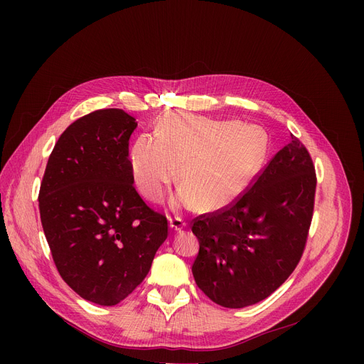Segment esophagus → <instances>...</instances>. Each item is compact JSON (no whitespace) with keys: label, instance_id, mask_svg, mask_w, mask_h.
Listing matches in <instances>:
<instances>
[{"label":"esophagus","instance_id":"obj_1","mask_svg":"<svg viewBox=\"0 0 364 364\" xmlns=\"http://www.w3.org/2000/svg\"><path fill=\"white\" fill-rule=\"evenodd\" d=\"M187 223L184 220H181L180 217H174V218H169V228L172 232H181L183 228H186Z\"/></svg>","mask_w":364,"mask_h":364}]
</instances>
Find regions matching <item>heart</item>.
Segmentation results:
<instances>
[{
  "instance_id": "obj_1",
  "label": "heart",
  "mask_w": 364,
  "mask_h": 364,
  "mask_svg": "<svg viewBox=\"0 0 364 364\" xmlns=\"http://www.w3.org/2000/svg\"><path fill=\"white\" fill-rule=\"evenodd\" d=\"M267 143L254 127L192 113H168L156 137L143 134L129 151L134 184L147 200H159L176 181L172 205L217 213L237 202L262 169Z\"/></svg>"
}]
</instances>
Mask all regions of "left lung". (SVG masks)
<instances>
[{
    "mask_svg": "<svg viewBox=\"0 0 364 364\" xmlns=\"http://www.w3.org/2000/svg\"><path fill=\"white\" fill-rule=\"evenodd\" d=\"M316 183L310 153L292 136L237 202L199 215L192 227L199 239L192 267L199 289L225 309L270 296L304 252Z\"/></svg>",
    "mask_w": 364,
    "mask_h": 364,
    "instance_id": "1",
    "label": "left lung"
}]
</instances>
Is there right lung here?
Segmentation results:
<instances>
[{
    "label": "right lung",
    "mask_w": 364,
    "mask_h": 364,
    "mask_svg": "<svg viewBox=\"0 0 364 364\" xmlns=\"http://www.w3.org/2000/svg\"><path fill=\"white\" fill-rule=\"evenodd\" d=\"M137 122L102 109L57 140L40 188L44 235L62 279L81 298L110 307L147 276L168 221L143 202L129 169Z\"/></svg>",
    "instance_id": "1"
}]
</instances>
